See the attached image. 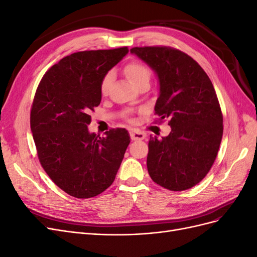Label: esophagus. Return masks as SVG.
I'll use <instances>...</instances> for the list:
<instances>
[{"label": "esophagus", "instance_id": "1", "mask_svg": "<svg viewBox=\"0 0 257 257\" xmlns=\"http://www.w3.org/2000/svg\"><path fill=\"white\" fill-rule=\"evenodd\" d=\"M131 138L132 141H143V139L146 138V133H144V132H141L138 130H134L131 132Z\"/></svg>", "mask_w": 257, "mask_h": 257}]
</instances>
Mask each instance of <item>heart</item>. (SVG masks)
Here are the masks:
<instances>
[{
  "mask_svg": "<svg viewBox=\"0 0 257 257\" xmlns=\"http://www.w3.org/2000/svg\"><path fill=\"white\" fill-rule=\"evenodd\" d=\"M123 72L125 74L126 78L128 79V81L137 87L143 82H149L150 80V69L148 68L147 65H145L144 63L139 61H132L128 62L127 64H125V66L123 67ZM112 78L113 75L111 72H108L104 75V77L100 80V84H99V91L102 93V95H107L108 91H109V88L112 82ZM126 116L128 115V113H125Z\"/></svg>",
  "mask_w": 257,
  "mask_h": 257,
  "instance_id": "1",
  "label": "heart"
}]
</instances>
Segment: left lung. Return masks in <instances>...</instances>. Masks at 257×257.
<instances>
[{
    "mask_svg": "<svg viewBox=\"0 0 257 257\" xmlns=\"http://www.w3.org/2000/svg\"><path fill=\"white\" fill-rule=\"evenodd\" d=\"M131 52L157 73L159 121L172 132L150 136L147 168L152 180L170 191L199 183L213 165L223 135V114L213 84L197 62L166 46L134 47Z\"/></svg>",
    "mask_w": 257,
    "mask_h": 257,
    "instance_id": "8db88e82",
    "label": "left lung"
}]
</instances>
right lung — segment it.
<instances>
[{
	"instance_id": "right-lung-1",
	"label": "right lung",
	"mask_w": 257,
	"mask_h": 257,
	"mask_svg": "<svg viewBox=\"0 0 257 257\" xmlns=\"http://www.w3.org/2000/svg\"><path fill=\"white\" fill-rule=\"evenodd\" d=\"M127 47L69 54L45 73L31 108L30 123L41 165L61 190L90 198L112 184L131 142L125 128L104 137L89 133L90 112L102 99L100 80Z\"/></svg>"
}]
</instances>
